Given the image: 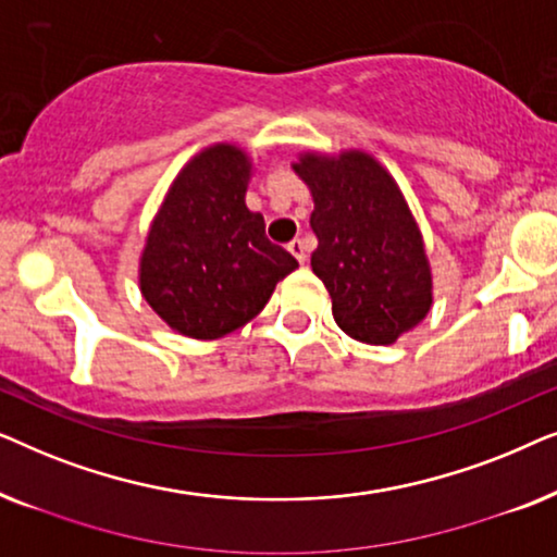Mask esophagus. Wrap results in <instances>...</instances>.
Instances as JSON below:
<instances>
[{
	"label": "esophagus",
	"mask_w": 557,
	"mask_h": 557,
	"mask_svg": "<svg viewBox=\"0 0 557 557\" xmlns=\"http://www.w3.org/2000/svg\"><path fill=\"white\" fill-rule=\"evenodd\" d=\"M288 250L296 256V261L307 263V243H304L301 238H294L292 243H288Z\"/></svg>",
	"instance_id": "obj_1"
}]
</instances>
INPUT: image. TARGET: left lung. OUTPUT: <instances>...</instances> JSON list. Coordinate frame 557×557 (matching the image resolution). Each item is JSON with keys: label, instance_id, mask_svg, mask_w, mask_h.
Wrapping results in <instances>:
<instances>
[{"label": "left lung", "instance_id": "1", "mask_svg": "<svg viewBox=\"0 0 557 557\" xmlns=\"http://www.w3.org/2000/svg\"><path fill=\"white\" fill-rule=\"evenodd\" d=\"M314 197L311 271L332 296L342 332L393 345L431 309L423 238L398 185L370 154H304L294 164Z\"/></svg>", "mask_w": 557, "mask_h": 557}]
</instances>
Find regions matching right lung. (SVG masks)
Segmentation results:
<instances>
[{
  "label": "right lung",
  "mask_w": 557,
  "mask_h": 557,
  "mask_svg": "<svg viewBox=\"0 0 557 557\" xmlns=\"http://www.w3.org/2000/svg\"><path fill=\"white\" fill-rule=\"evenodd\" d=\"M250 162L218 144L197 154L151 223L139 284L172 330L218 339L250 322L299 261L265 238L261 212L246 208Z\"/></svg>",
  "instance_id": "obj_1"
}]
</instances>
